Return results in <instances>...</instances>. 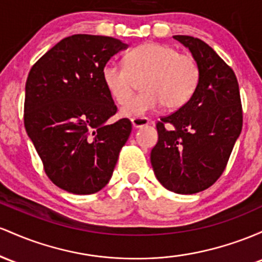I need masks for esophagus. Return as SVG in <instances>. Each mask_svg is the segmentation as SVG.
<instances>
[{
	"label": "esophagus",
	"mask_w": 262,
	"mask_h": 262,
	"mask_svg": "<svg viewBox=\"0 0 262 262\" xmlns=\"http://www.w3.org/2000/svg\"><path fill=\"white\" fill-rule=\"evenodd\" d=\"M131 123L135 128H141L148 125L149 120L146 117H134V119H131Z\"/></svg>",
	"instance_id": "obj_1"
}]
</instances>
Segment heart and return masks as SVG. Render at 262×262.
I'll return each instance as SVG.
<instances>
[{
    "instance_id": "1",
    "label": "heart",
    "mask_w": 262,
    "mask_h": 262,
    "mask_svg": "<svg viewBox=\"0 0 262 262\" xmlns=\"http://www.w3.org/2000/svg\"><path fill=\"white\" fill-rule=\"evenodd\" d=\"M146 75L145 92L129 97L135 76ZM102 81L108 94L119 104L130 99L121 107L126 117L145 115L164 105L178 108L194 95L199 83L198 64L192 55L181 54L173 47L162 43H145L126 54V64L108 60L101 70Z\"/></svg>"
}]
</instances>
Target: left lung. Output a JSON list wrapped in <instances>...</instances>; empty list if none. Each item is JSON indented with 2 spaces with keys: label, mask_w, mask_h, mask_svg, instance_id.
<instances>
[{
  "label": "left lung",
  "mask_w": 262,
  "mask_h": 262,
  "mask_svg": "<svg viewBox=\"0 0 262 262\" xmlns=\"http://www.w3.org/2000/svg\"><path fill=\"white\" fill-rule=\"evenodd\" d=\"M173 38L190 52L201 76L189 101L157 123L151 164L166 189L194 194L224 172L242 132V101L233 69L211 47L190 36Z\"/></svg>",
  "instance_id": "obj_1"
}]
</instances>
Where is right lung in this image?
<instances>
[{
  "mask_svg": "<svg viewBox=\"0 0 262 262\" xmlns=\"http://www.w3.org/2000/svg\"><path fill=\"white\" fill-rule=\"evenodd\" d=\"M120 39L74 34L32 67L26 81L25 127L47 176L73 194H93L110 181L131 121L107 120L116 105L101 70L127 48Z\"/></svg>",
  "mask_w": 262,
  "mask_h": 262,
  "instance_id": "add662e5",
  "label": "right lung"
}]
</instances>
